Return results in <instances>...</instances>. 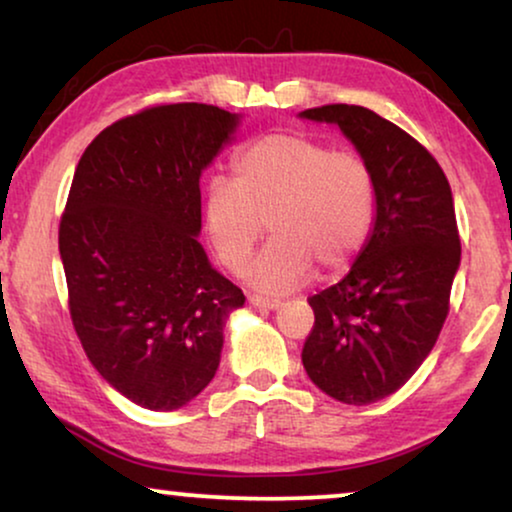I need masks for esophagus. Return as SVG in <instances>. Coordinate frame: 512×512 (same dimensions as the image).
<instances>
[{"label": "esophagus", "instance_id": "obj_1", "mask_svg": "<svg viewBox=\"0 0 512 512\" xmlns=\"http://www.w3.org/2000/svg\"><path fill=\"white\" fill-rule=\"evenodd\" d=\"M248 302L252 306H260V309H269V311H274V309H278V306H281V299L262 297V295H250Z\"/></svg>", "mask_w": 512, "mask_h": 512}]
</instances>
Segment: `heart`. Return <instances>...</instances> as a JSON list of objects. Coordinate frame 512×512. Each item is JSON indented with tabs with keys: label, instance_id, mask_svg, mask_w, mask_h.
<instances>
[{
	"label": "heart",
	"instance_id": "1",
	"mask_svg": "<svg viewBox=\"0 0 512 512\" xmlns=\"http://www.w3.org/2000/svg\"><path fill=\"white\" fill-rule=\"evenodd\" d=\"M236 180L213 177L203 196V224L224 267L241 274L264 234L271 238L248 269L267 292L297 288L313 267L346 269L363 248L374 215V177L351 152L299 133L252 142L234 161Z\"/></svg>",
	"mask_w": 512,
	"mask_h": 512
}]
</instances>
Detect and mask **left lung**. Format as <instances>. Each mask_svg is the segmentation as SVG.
Returning <instances> with one entry per match:
<instances>
[{
    "label": "left lung",
    "instance_id": "8db88e82",
    "mask_svg": "<svg viewBox=\"0 0 512 512\" xmlns=\"http://www.w3.org/2000/svg\"><path fill=\"white\" fill-rule=\"evenodd\" d=\"M299 119L332 124L374 177V222L342 281L309 299L304 370L346 405L398 391L438 342L461 264L452 189L412 135L372 109L325 105Z\"/></svg>",
    "mask_w": 512,
    "mask_h": 512
}]
</instances>
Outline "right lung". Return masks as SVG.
Returning <instances> with one entry per match:
<instances>
[{
	"instance_id": "1",
	"label": "right lung",
	"mask_w": 512,
	"mask_h": 512,
	"mask_svg": "<svg viewBox=\"0 0 512 512\" xmlns=\"http://www.w3.org/2000/svg\"><path fill=\"white\" fill-rule=\"evenodd\" d=\"M241 119L201 102L145 109L107 126L74 170L58 234L74 330L100 377L145 410H180L213 381L245 302L199 243L201 175Z\"/></svg>"
}]
</instances>
